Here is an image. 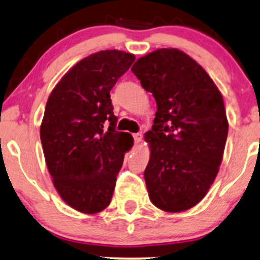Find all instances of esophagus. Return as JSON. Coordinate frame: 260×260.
Wrapping results in <instances>:
<instances>
[{"label":"esophagus","instance_id":"esophagus-1","mask_svg":"<svg viewBox=\"0 0 260 260\" xmlns=\"http://www.w3.org/2000/svg\"><path fill=\"white\" fill-rule=\"evenodd\" d=\"M133 138H134V142L139 143L140 140H142V138H143V134L142 133H134L133 134Z\"/></svg>","mask_w":260,"mask_h":260}]
</instances>
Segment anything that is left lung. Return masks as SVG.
Returning <instances> with one entry per match:
<instances>
[{"label": "left lung", "instance_id": "8db88e82", "mask_svg": "<svg viewBox=\"0 0 260 260\" xmlns=\"http://www.w3.org/2000/svg\"><path fill=\"white\" fill-rule=\"evenodd\" d=\"M131 70L157 106L145 134L149 198L169 213L188 210L219 172L229 132L222 95L202 66L177 49L156 50Z\"/></svg>", "mask_w": 260, "mask_h": 260}]
</instances>
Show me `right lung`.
I'll list each match as a JSON object with an SVG mask.
<instances>
[{"instance_id":"obj_1","label":"right lung","mask_w":260,"mask_h":260,"mask_svg":"<svg viewBox=\"0 0 260 260\" xmlns=\"http://www.w3.org/2000/svg\"><path fill=\"white\" fill-rule=\"evenodd\" d=\"M134 55L105 50L83 58L55 86L45 107L40 139L53 186L84 214L111 202L129 133L117 132L110 91L129 70Z\"/></svg>"}]
</instances>
